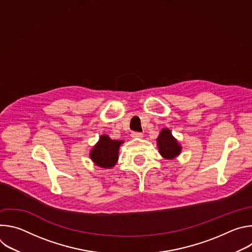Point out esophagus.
Returning a JSON list of instances; mask_svg holds the SVG:
<instances>
[{
	"label": "esophagus",
	"instance_id": "obj_1",
	"mask_svg": "<svg viewBox=\"0 0 252 252\" xmlns=\"http://www.w3.org/2000/svg\"><path fill=\"white\" fill-rule=\"evenodd\" d=\"M142 136H143V134L141 132H138V131H132L131 132V137H133V138H140Z\"/></svg>",
	"mask_w": 252,
	"mask_h": 252
}]
</instances>
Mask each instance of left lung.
Segmentation results:
<instances>
[{
	"mask_svg": "<svg viewBox=\"0 0 252 252\" xmlns=\"http://www.w3.org/2000/svg\"><path fill=\"white\" fill-rule=\"evenodd\" d=\"M158 146L160 155L164 158L171 159L177 157L181 153L182 148L179 147L176 139L171 135V132L167 128H163L158 137Z\"/></svg>",
	"mask_w": 252,
	"mask_h": 252,
	"instance_id": "8db88e82",
	"label": "left lung"
}]
</instances>
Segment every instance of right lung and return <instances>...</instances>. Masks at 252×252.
<instances>
[{
    "instance_id": "add662e5",
    "label": "right lung",
    "mask_w": 252,
    "mask_h": 252,
    "mask_svg": "<svg viewBox=\"0 0 252 252\" xmlns=\"http://www.w3.org/2000/svg\"><path fill=\"white\" fill-rule=\"evenodd\" d=\"M121 140H113L103 134L100 136L96 146L91 152V158L100 167H113L118 160V154Z\"/></svg>"
}]
</instances>
